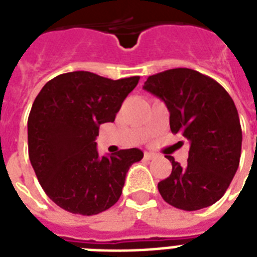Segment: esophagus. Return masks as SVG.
<instances>
[{"mask_svg":"<svg viewBox=\"0 0 257 257\" xmlns=\"http://www.w3.org/2000/svg\"><path fill=\"white\" fill-rule=\"evenodd\" d=\"M156 155L155 153H151V152H145L144 153V159L145 160H155L156 159Z\"/></svg>","mask_w":257,"mask_h":257,"instance_id":"esophagus-1","label":"esophagus"}]
</instances>
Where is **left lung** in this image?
Wrapping results in <instances>:
<instances>
[{
  "label": "left lung",
  "instance_id": "1",
  "mask_svg": "<svg viewBox=\"0 0 257 257\" xmlns=\"http://www.w3.org/2000/svg\"><path fill=\"white\" fill-rule=\"evenodd\" d=\"M143 88L164 101L172 133L189 143L185 167L167 156L172 173L157 188L172 207L197 211L223 197L239 168L241 126L235 102L213 78L176 68L147 78Z\"/></svg>",
  "mask_w": 257,
  "mask_h": 257
}]
</instances>
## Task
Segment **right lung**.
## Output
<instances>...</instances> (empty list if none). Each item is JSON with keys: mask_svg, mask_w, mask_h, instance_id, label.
<instances>
[{"mask_svg": "<svg viewBox=\"0 0 257 257\" xmlns=\"http://www.w3.org/2000/svg\"><path fill=\"white\" fill-rule=\"evenodd\" d=\"M139 80L69 72L46 82L36 97L28 118L29 159L42 189L62 209L92 216L120 199L129 167L144 153L131 148L100 156L96 137Z\"/></svg>", "mask_w": 257, "mask_h": 257, "instance_id": "right-lung-1", "label": "right lung"}]
</instances>
